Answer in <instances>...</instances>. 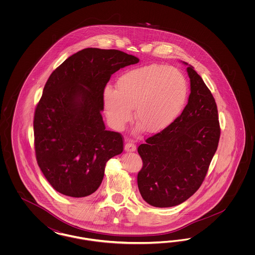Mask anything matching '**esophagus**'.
Returning <instances> with one entry per match:
<instances>
[{"label":"esophagus","mask_w":255,"mask_h":255,"mask_svg":"<svg viewBox=\"0 0 255 255\" xmlns=\"http://www.w3.org/2000/svg\"><path fill=\"white\" fill-rule=\"evenodd\" d=\"M124 149H125V151H127V152H133V151H135L136 147H135V144H134L133 142H132V141H128V142L125 143Z\"/></svg>","instance_id":"esophagus-1"}]
</instances>
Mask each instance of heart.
<instances>
[{
    "label": "heart",
    "mask_w": 255,
    "mask_h": 255,
    "mask_svg": "<svg viewBox=\"0 0 255 255\" xmlns=\"http://www.w3.org/2000/svg\"><path fill=\"white\" fill-rule=\"evenodd\" d=\"M188 83L175 68L149 65L130 70L117 81V90L106 88L104 108L112 126L122 129L131 120L146 133H159L169 127L184 109Z\"/></svg>",
    "instance_id": "1"
}]
</instances>
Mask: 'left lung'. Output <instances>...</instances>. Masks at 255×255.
<instances>
[{"mask_svg": "<svg viewBox=\"0 0 255 255\" xmlns=\"http://www.w3.org/2000/svg\"><path fill=\"white\" fill-rule=\"evenodd\" d=\"M187 73L191 93L180 117L137 148L143 162L137 174L138 190L147 204L156 207L178 206L194 194L218 147L215 99L192 66Z\"/></svg>", "mask_w": 255, "mask_h": 255, "instance_id": "left-lung-1", "label": "left lung"}]
</instances>
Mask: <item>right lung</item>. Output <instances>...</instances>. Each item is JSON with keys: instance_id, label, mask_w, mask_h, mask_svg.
Returning a JSON list of instances; mask_svg holds the SVG:
<instances>
[{"instance_id": "1", "label": "right lung", "mask_w": 255, "mask_h": 255, "mask_svg": "<svg viewBox=\"0 0 255 255\" xmlns=\"http://www.w3.org/2000/svg\"><path fill=\"white\" fill-rule=\"evenodd\" d=\"M138 61L118 49L88 48L50 74L34 113V147L40 169L57 192L93 194L106 162L122 154V133L105 130L103 94L113 73Z\"/></svg>"}]
</instances>
